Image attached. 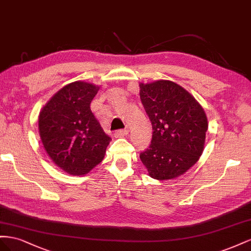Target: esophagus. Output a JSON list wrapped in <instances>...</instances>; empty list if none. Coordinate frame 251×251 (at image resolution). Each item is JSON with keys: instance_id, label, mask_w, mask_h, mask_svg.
Listing matches in <instances>:
<instances>
[{"instance_id": "1", "label": "esophagus", "mask_w": 251, "mask_h": 251, "mask_svg": "<svg viewBox=\"0 0 251 251\" xmlns=\"http://www.w3.org/2000/svg\"><path fill=\"white\" fill-rule=\"evenodd\" d=\"M128 129H120V130H117L116 132H114V137L117 138H120V137H125V135L128 134Z\"/></svg>"}]
</instances>
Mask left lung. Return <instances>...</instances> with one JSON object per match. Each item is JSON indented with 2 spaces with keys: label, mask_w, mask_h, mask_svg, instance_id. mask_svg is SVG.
<instances>
[{
  "label": "left lung",
  "mask_w": 251,
  "mask_h": 251,
  "mask_svg": "<svg viewBox=\"0 0 251 251\" xmlns=\"http://www.w3.org/2000/svg\"><path fill=\"white\" fill-rule=\"evenodd\" d=\"M140 98L152 125V140L140 159L149 176L165 181L185 174L201 156L208 129L203 107L171 81L140 84Z\"/></svg>",
  "instance_id": "left-lung-1"
}]
</instances>
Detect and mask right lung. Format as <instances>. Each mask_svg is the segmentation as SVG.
Masks as SVG:
<instances>
[{
  "label": "right lung",
  "instance_id": "1",
  "mask_svg": "<svg viewBox=\"0 0 251 251\" xmlns=\"http://www.w3.org/2000/svg\"><path fill=\"white\" fill-rule=\"evenodd\" d=\"M99 88L81 81L70 83L40 112L39 131L46 152L69 175L88 174L103 161L111 140L90 109Z\"/></svg>",
  "mask_w": 251,
  "mask_h": 251
}]
</instances>
